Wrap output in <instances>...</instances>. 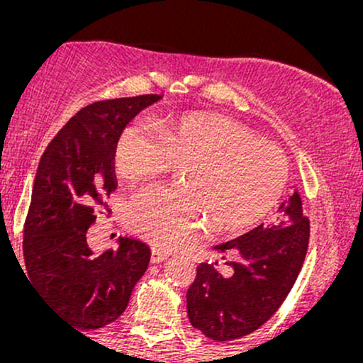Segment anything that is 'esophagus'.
Wrapping results in <instances>:
<instances>
[{
    "label": "esophagus",
    "mask_w": 363,
    "mask_h": 363,
    "mask_svg": "<svg viewBox=\"0 0 363 363\" xmlns=\"http://www.w3.org/2000/svg\"><path fill=\"white\" fill-rule=\"evenodd\" d=\"M167 252H164V251H160V249H157V247H152V256H150V261L152 262H162V261H165L167 259Z\"/></svg>",
    "instance_id": "1"
}]
</instances>
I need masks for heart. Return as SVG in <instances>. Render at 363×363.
<instances>
[{
  "label": "heart",
  "mask_w": 363,
  "mask_h": 363,
  "mask_svg": "<svg viewBox=\"0 0 363 363\" xmlns=\"http://www.w3.org/2000/svg\"><path fill=\"white\" fill-rule=\"evenodd\" d=\"M119 176L143 181L186 167L187 191L152 186L133 196L126 211L129 230L170 251L189 244L211 227L244 230L264 218L281 198L289 162L272 143L218 114H187L162 121L158 135L141 121L121 131L114 147Z\"/></svg>",
  "instance_id": "b5f03b06"
}]
</instances>
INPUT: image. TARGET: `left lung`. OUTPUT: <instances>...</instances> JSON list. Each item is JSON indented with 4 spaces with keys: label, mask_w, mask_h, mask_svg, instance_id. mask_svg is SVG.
I'll return each instance as SVG.
<instances>
[{
    "label": "left lung",
    "mask_w": 363,
    "mask_h": 363,
    "mask_svg": "<svg viewBox=\"0 0 363 363\" xmlns=\"http://www.w3.org/2000/svg\"><path fill=\"white\" fill-rule=\"evenodd\" d=\"M272 223H261L247 234L215 245L234 252L230 273L201 262L187 290V318L196 329L215 341L242 338L256 331L277 312L297 280L306 259L311 225L303 216L298 191L278 208Z\"/></svg>",
    "instance_id": "8db88e82"
}]
</instances>
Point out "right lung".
Instances as JSON below:
<instances>
[{"mask_svg": "<svg viewBox=\"0 0 363 363\" xmlns=\"http://www.w3.org/2000/svg\"><path fill=\"white\" fill-rule=\"evenodd\" d=\"M162 95L94 102L48 145L35 174L23 227L28 278L45 302L80 331L112 323L147 272L150 247L119 237L118 249L94 254L86 230L118 186L114 147L126 124Z\"/></svg>", "mask_w": 363, "mask_h": 363, "instance_id": "right-lung-1", "label": "right lung"}]
</instances>
